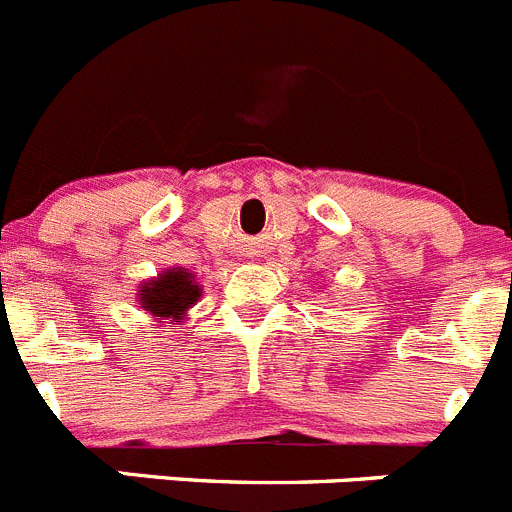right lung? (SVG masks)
Returning <instances> with one entry per match:
<instances>
[{
    "label": "right lung",
    "instance_id": "obj_1",
    "mask_svg": "<svg viewBox=\"0 0 512 512\" xmlns=\"http://www.w3.org/2000/svg\"><path fill=\"white\" fill-rule=\"evenodd\" d=\"M200 284L184 269H169L161 277L140 287V305L158 320H179L200 297Z\"/></svg>",
    "mask_w": 512,
    "mask_h": 512
}]
</instances>
